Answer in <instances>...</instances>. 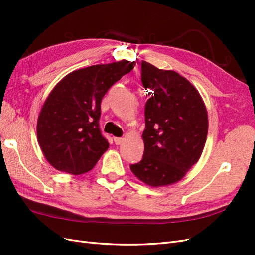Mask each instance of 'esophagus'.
I'll list each match as a JSON object with an SVG mask.
<instances>
[{
	"instance_id": "34e87169",
	"label": "esophagus",
	"mask_w": 255,
	"mask_h": 255,
	"mask_svg": "<svg viewBox=\"0 0 255 255\" xmlns=\"http://www.w3.org/2000/svg\"><path fill=\"white\" fill-rule=\"evenodd\" d=\"M123 138H121V137H114V141H115V143L116 144H121L122 142H123Z\"/></svg>"
}]
</instances>
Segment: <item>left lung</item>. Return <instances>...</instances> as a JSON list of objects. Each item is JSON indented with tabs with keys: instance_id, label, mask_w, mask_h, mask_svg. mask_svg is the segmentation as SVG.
<instances>
[{
	"instance_id": "1",
	"label": "left lung",
	"mask_w": 255,
	"mask_h": 255,
	"mask_svg": "<svg viewBox=\"0 0 255 255\" xmlns=\"http://www.w3.org/2000/svg\"><path fill=\"white\" fill-rule=\"evenodd\" d=\"M144 106V152L132 172L153 187L179 182L201 156L208 120L198 90L179 73L141 61ZM146 95V96H148Z\"/></svg>"
}]
</instances>
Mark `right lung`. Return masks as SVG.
<instances>
[{
	"label": "right lung",
	"instance_id": "obj_1",
	"mask_svg": "<svg viewBox=\"0 0 255 255\" xmlns=\"http://www.w3.org/2000/svg\"><path fill=\"white\" fill-rule=\"evenodd\" d=\"M135 65L123 59L79 69L53 88L38 117L37 138L54 168L79 175L95 167L110 146L99 126L101 101Z\"/></svg>",
	"mask_w": 255,
	"mask_h": 255
}]
</instances>
